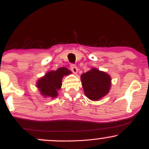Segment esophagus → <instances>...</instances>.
I'll list each match as a JSON object with an SVG mask.
<instances>
[{
    "instance_id": "obj_1",
    "label": "esophagus",
    "mask_w": 149,
    "mask_h": 149,
    "mask_svg": "<svg viewBox=\"0 0 149 149\" xmlns=\"http://www.w3.org/2000/svg\"><path fill=\"white\" fill-rule=\"evenodd\" d=\"M70 69H71V71H72L73 73H75V74H76V73H78V68H77V66H75V65L71 64V66H70Z\"/></svg>"
}]
</instances>
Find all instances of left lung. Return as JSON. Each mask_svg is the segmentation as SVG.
Wrapping results in <instances>:
<instances>
[{"mask_svg":"<svg viewBox=\"0 0 149 149\" xmlns=\"http://www.w3.org/2000/svg\"><path fill=\"white\" fill-rule=\"evenodd\" d=\"M84 93L89 100L98 101L109 92L111 85L110 75L92 68L80 76Z\"/></svg>","mask_w":149,"mask_h":149,"instance_id":"left-lung-1","label":"left lung"}]
</instances>
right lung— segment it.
Segmentation results:
<instances>
[{
  "instance_id": "add662e5",
  "label": "right lung",
  "mask_w": 149,
  "mask_h": 149,
  "mask_svg": "<svg viewBox=\"0 0 149 149\" xmlns=\"http://www.w3.org/2000/svg\"><path fill=\"white\" fill-rule=\"evenodd\" d=\"M72 72L65 67L59 68L57 71L47 72L36 82V87L42 97L54 99L58 96L57 90H60L62 85V78Z\"/></svg>"
}]
</instances>
